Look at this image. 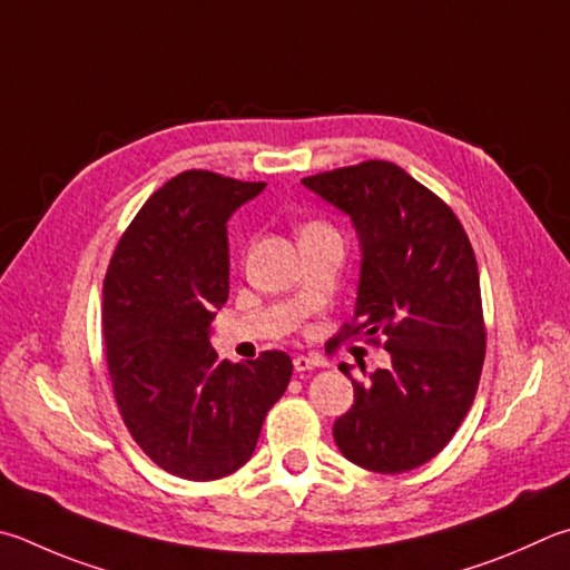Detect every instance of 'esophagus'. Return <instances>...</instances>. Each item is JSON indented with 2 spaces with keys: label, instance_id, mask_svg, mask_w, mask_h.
<instances>
[{
  "label": "esophagus",
  "instance_id": "34e87169",
  "mask_svg": "<svg viewBox=\"0 0 570 570\" xmlns=\"http://www.w3.org/2000/svg\"><path fill=\"white\" fill-rule=\"evenodd\" d=\"M326 361L318 358V356H294V368L296 371H308V368H318L324 366Z\"/></svg>",
  "mask_w": 570,
  "mask_h": 570
}]
</instances>
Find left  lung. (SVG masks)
Returning <instances> with one entry per match:
<instances>
[{"instance_id": "1", "label": "left lung", "mask_w": 570, "mask_h": 570, "mask_svg": "<svg viewBox=\"0 0 570 570\" xmlns=\"http://www.w3.org/2000/svg\"><path fill=\"white\" fill-rule=\"evenodd\" d=\"M344 212L361 246L354 326L384 334L389 368L354 379V406L334 423L341 453L366 471L403 473L431 461L469 413L479 389L485 328L479 266L446 204L391 161L302 179ZM364 371V366H361Z\"/></svg>"}]
</instances>
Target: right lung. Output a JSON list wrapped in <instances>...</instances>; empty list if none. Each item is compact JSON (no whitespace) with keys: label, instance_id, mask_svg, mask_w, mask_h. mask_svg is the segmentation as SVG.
Here are the masks:
<instances>
[{"label":"right lung","instance_id":"right-lung-1","mask_svg":"<svg viewBox=\"0 0 570 570\" xmlns=\"http://www.w3.org/2000/svg\"><path fill=\"white\" fill-rule=\"evenodd\" d=\"M214 171H181L154 191L105 276L107 364L121 419L147 456L186 481H216L252 459L292 358L222 361L209 344L229 298L226 222L264 191Z\"/></svg>","mask_w":570,"mask_h":570}]
</instances>
